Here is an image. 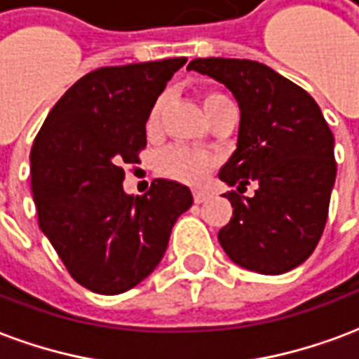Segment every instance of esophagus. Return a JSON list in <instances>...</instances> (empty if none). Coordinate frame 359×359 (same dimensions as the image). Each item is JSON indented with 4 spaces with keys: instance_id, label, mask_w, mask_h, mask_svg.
I'll return each mask as SVG.
<instances>
[{
    "instance_id": "34e87169",
    "label": "esophagus",
    "mask_w": 359,
    "mask_h": 359,
    "mask_svg": "<svg viewBox=\"0 0 359 359\" xmlns=\"http://www.w3.org/2000/svg\"><path fill=\"white\" fill-rule=\"evenodd\" d=\"M208 197H210V193H208V191H205V189L193 191V198H195V203H205Z\"/></svg>"
}]
</instances>
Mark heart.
<instances>
[{"label": "heart", "instance_id": "b5f03b06", "mask_svg": "<svg viewBox=\"0 0 359 359\" xmlns=\"http://www.w3.org/2000/svg\"><path fill=\"white\" fill-rule=\"evenodd\" d=\"M218 93H212L205 99V107L214 99H219ZM162 112V99H158L154 107L151 109V114H149L147 126L151 130H154L158 126V120H161ZM214 166V158L210 154L198 153V151H193V149L185 147H170L168 151H164L161 156V172L166 177H172L176 182L183 183H201L208 176V172Z\"/></svg>", "mask_w": 359, "mask_h": 359}]
</instances>
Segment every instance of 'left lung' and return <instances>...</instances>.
<instances>
[{"instance_id": "1", "label": "left lung", "mask_w": 359, "mask_h": 359, "mask_svg": "<svg viewBox=\"0 0 359 359\" xmlns=\"http://www.w3.org/2000/svg\"><path fill=\"white\" fill-rule=\"evenodd\" d=\"M187 70L224 83L239 104L237 149L219 168L229 187L258 183L233 206L218 241L229 260L264 276L306 262L321 239L337 177L334 137L313 97L262 62L193 59ZM226 197V195H224Z\"/></svg>"}]
</instances>
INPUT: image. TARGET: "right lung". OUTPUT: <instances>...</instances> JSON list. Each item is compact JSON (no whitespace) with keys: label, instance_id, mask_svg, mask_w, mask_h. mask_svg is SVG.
Listing matches in <instances>:
<instances>
[{"label":"right lung","instance_id":"1","mask_svg":"<svg viewBox=\"0 0 359 359\" xmlns=\"http://www.w3.org/2000/svg\"><path fill=\"white\" fill-rule=\"evenodd\" d=\"M187 62L103 67L82 76L47 114L30 151L40 229L69 273L97 294L147 279L172 227L193 205L187 185L154 180L143 197L124 191V164L147 145L151 109Z\"/></svg>","mask_w":359,"mask_h":359}]
</instances>
